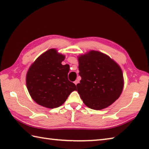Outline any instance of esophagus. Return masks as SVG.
Here are the masks:
<instances>
[{"instance_id":"obj_1","label":"esophagus","mask_w":149,"mask_h":149,"mask_svg":"<svg viewBox=\"0 0 149 149\" xmlns=\"http://www.w3.org/2000/svg\"><path fill=\"white\" fill-rule=\"evenodd\" d=\"M79 83V81L78 79L74 81V83H75V85H77V84Z\"/></svg>"}]
</instances>
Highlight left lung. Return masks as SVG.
Returning a JSON list of instances; mask_svg holds the SVG:
<instances>
[{
	"label": "left lung",
	"mask_w": 149,
	"mask_h": 149,
	"mask_svg": "<svg viewBox=\"0 0 149 149\" xmlns=\"http://www.w3.org/2000/svg\"><path fill=\"white\" fill-rule=\"evenodd\" d=\"M81 77L78 93L86 106L95 110L108 107L118 99L123 86L122 70L108 56L95 50L79 57Z\"/></svg>",
	"instance_id": "8db88e82"
}]
</instances>
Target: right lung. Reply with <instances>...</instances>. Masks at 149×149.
Segmentation results:
<instances>
[{"label":"right lung","mask_w":149,"mask_h":149,"mask_svg":"<svg viewBox=\"0 0 149 149\" xmlns=\"http://www.w3.org/2000/svg\"><path fill=\"white\" fill-rule=\"evenodd\" d=\"M65 56L54 49L47 50L31 66L26 76L27 90L39 105L56 108L64 103L76 86L68 80V65H63Z\"/></svg>","instance_id":"1"}]
</instances>
